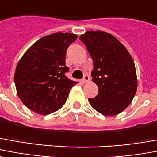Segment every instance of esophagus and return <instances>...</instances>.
I'll list each match as a JSON object with an SVG mask.
<instances>
[{
  "mask_svg": "<svg viewBox=\"0 0 157 157\" xmlns=\"http://www.w3.org/2000/svg\"><path fill=\"white\" fill-rule=\"evenodd\" d=\"M90 81V76L88 75H84V78L82 79V82H84V83H86Z\"/></svg>",
  "mask_w": 157,
  "mask_h": 157,
  "instance_id": "1",
  "label": "esophagus"
}]
</instances>
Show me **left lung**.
Wrapping results in <instances>:
<instances>
[{
    "instance_id": "1",
    "label": "left lung",
    "mask_w": 157,
    "mask_h": 157,
    "mask_svg": "<svg viewBox=\"0 0 157 157\" xmlns=\"http://www.w3.org/2000/svg\"><path fill=\"white\" fill-rule=\"evenodd\" d=\"M80 39L93 60L92 82L99 91L89 98L90 105L104 116H116L128 106L137 90L134 61L126 48L108 32L89 31Z\"/></svg>"
}]
</instances>
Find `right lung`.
<instances>
[{
    "label": "right lung",
    "instance_id": "1",
    "mask_svg": "<svg viewBox=\"0 0 157 157\" xmlns=\"http://www.w3.org/2000/svg\"><path fill=\"white\" fill-rule=\"evenodd\" d=\"M77 39L72 33L56 32L40 38L24 53L17 63L14 81L17 96L22 103L37 114L57 111L77 82L65 73L66 53L70 44Z\"/></svg>",
    "mask_w": 157,
    "mask_h": 157
}]
</instances>
